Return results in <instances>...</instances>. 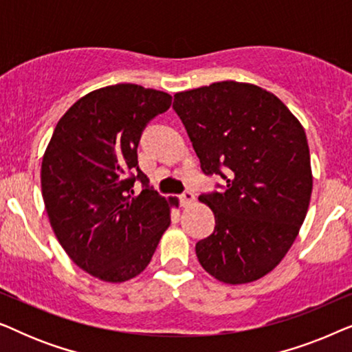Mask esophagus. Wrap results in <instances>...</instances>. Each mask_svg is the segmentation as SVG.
<instances>
[{
    "label": "esophagus",
    "mask_w": 352,
    "mask_h": 352,
    "mask_svg": "<svg viewBox=\"0 0 352 352\" xmlns=\"http://www.w3.org/2000/svg\"><path fill=\"white\" fill-rule=\"evenodd\" d=\"M177 199H179V204H181V206H187V205H190L192 201L195 200V195H194V192H190V190H184L179 197H177Z\"/></svg>",
    "instance_id": "esophagus-1"
}]
</instances>
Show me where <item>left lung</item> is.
Instances as JSON below:
<instances>
[{
  "label": "left lung",
  "mask_w": 352,
  "mask_h": 352,
  "mask_svg": "<svg viewBox=\"0 0 352 352\" xmlns=\"http://www.w3.org/2000/svg\"><path fill=\"white\" fill-rule=\"evenodd\" d=\"M200 168L223 190L201 194L214 230L195 245L201 267L224 283L271 272L295 242L312 192L309 146L301 123L259 86L219 81L175 94Z\"/></svg>",
  "instance_id": "obj_1"
}]
</instances>
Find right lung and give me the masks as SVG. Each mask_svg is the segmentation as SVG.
<instances>
[{
    "mask_svg": "<svg viewBox=\"0 0 352 352\" xmlns=\"http://www.w3.org/2000/svg\"><path fill=\"white\" fill-rule=\"evenodd\" d=\"M171 99L133 83L96 89L67 110L47 144L41 190L52 230L72 261L100 280L141 274L170 226V205L177 206L138 165L142 131Z\"/></svg>",
    "mask_w": 352,
    "mask_h": 352,
    "instance_id": "add662e5",
    "label": "right lung"
}]
</instances>
